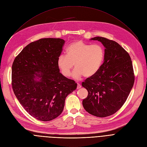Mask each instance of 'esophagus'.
I'll return each instance as SVG.
<instances>
[{
	"label": "esophagus",
	"instance_id": "obj_1",
	"mask_svg": "<svg viewBox=\"0 0 147 147\" xmlns=\"http://www.w3.org/2000/svg\"><path fill=\"white\" fill-rule=\"evenodd\" d=\"M81 85H80V84H79V83H78V86H77V88L78 89H80V88H81Z\"/></svg>",
	"mask_w": 147,
	"mask_h": 147
}]
</instances>
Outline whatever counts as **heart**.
Returning a JSON list of instances; mask_svg holds the SVG:
<instances>
[{
  "label": "heart",
  "instance_id": "1",
  "mask_svg": "<svg viewBox=\"0 0 147 147\" xmlns=\"http://www.w3.org/2000/svg\"><path fill=\"white\" fill-rule=\"evenodd\" d=\"M104 59V49L99 44L90 45L82 41L72 43L67 49V55L61 54L57 60L61 73L69 77L74 64L76 68L73 77L79 79L81 76L89 78L96 74Z\"/></svg>",
  "mask_w": 147,
  "mask_h": 147
}]
</instances>
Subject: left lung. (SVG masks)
<instances>
[{
    "label": "left lung",
    "instance_id": "obj_1",
    "mask_svg": "<svg viewBox=\"0 0 147 147\" xmlns=\"http://www.w3.org/2000/svg\"><path fill=\"white\" fill-rule=\"evenodd\" d=\"M91 40L101 42L105 48L104 61L96 74L82 82L88 92L82 104L89 114L105 117L126 102L135 82L134 68L129 54L118 43L102 37Z\"/></svg>",
    "mask_w": 147,
    "mask_h": 147
}]
</instances>
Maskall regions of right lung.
<instances>
[{"label": "right lung", "mask_w": 147, "mask_h": 147, "mask_svg": "<svg viewBox=\"0 0 147 147\" xmlns=\"http://www.w3.org/2000/svg\"><path fill=\"white\" fill-rule=\"evenodd\" d=\"M64 43L61 38H40L27 45L13 62L14 94L25 110L38 120L59 116L66 97L77 88L73 80L59 73L57 60Z\"/></svg>", "instance_id": "1"}]
</instances>
